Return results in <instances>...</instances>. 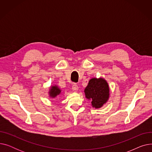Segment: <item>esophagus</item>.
Segmentation results:
<instances>
[{
	"instance_id": "1",
	"label": "esophagus",
	"mask_w": 152,
	"mask_h": 152,
	"mask_svg": "<svg viewBox=\"0 0 152 152\" xmlns=\"http://www.w3.org/2000/svg\"><path fill=\"white\" fill-rule=\"evenodd\" d=\"M72 89H73V91L76 92L78 90V86L76 83L73 84V86H72Z\"/></svg>"
}]
</instances>
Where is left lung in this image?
<instances>
[{"label": "left lung", "instance_id": "8db88e82", "mask_svg": "<svg viewBox=\"0 0 152 152\" xmlns=\"http://www.w3.org/2000/svg\"><path fill=\"white\" fill-rule=\"evenodd\" d=\"M109 92L107 82L102 77L91 79L84 90L86 97L91 100L92 106L95 108L102 107L107 102Z\"/></svg>", "mask_w": 152, "mask_h": 152}]
</instances>
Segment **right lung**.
Masks as SVG:
<instances>
[{"mask_svg":"<svg viewBox=\"0 0 152 152\" xmlns=\"http://www.w3.org/2000/svg\"><path fill=\"white\" fill-rule=\"evenodd\" d=\"M60 92H61V90L58 88V86H54L50 87L49 94H50V97L55 98L57 95H58L60 94Z\"/></svg>","mask_w":152,"mask_h":152,"instance_id":"obj_1","label":"right lung"}]
</instances>
